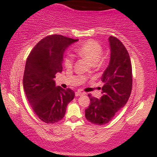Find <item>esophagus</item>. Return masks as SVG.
<instances>
[{
	"mask_svg": "<svg viewBox=\"0 0 157 157\" xmlns=\"http://www.w3.org/2000/svg\"><path fill=\"white\" fill-rule=\"evenodd\" d=\"M82 94H83V93L81 92V91H76V92H75V96L76 97H80Z\"/></svg>",
	"mask_w": 157,
	"mask_h": 157,
	"instance_id": "obj_1",
	"label": "esophagus"
}]
</instances>
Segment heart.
<instances>
[{
	"mask_svg": "<svg viewBox=\"0 0 157 157\" xmlns=\"http://www.w3.org/2000/svg\"><path fill=\"white\" fill-rule=\"evenodd\" d=\"M76 52L79 55L87 59L95 66H100L103 64L104 58L102 57L103 54V48L96 40H89L86 41L77 48ZM63 63L66 68H71L73 65L72 56L66 55L63 57Z\"/></svg>",
	"mask_w": 157,
	"mask_h": 157,
	"instance_id": "heart-1",
	"label": "heart"
}]
</instances>
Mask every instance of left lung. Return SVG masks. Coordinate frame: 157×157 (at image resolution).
Returning <instances> with one entry per match:
<instances>
[{"label": "left lung", "mask_w": 157, "mask_h": 157, "mask_svg": "<svg viewBox=\"0 0 157 157\" xmlns=\"http://www.w3.org/2000/svg\"><path fill=\"white\" fill-rule=\"evenodd\" d=\"M111 57L102 74V97H90V105L85 110L86 120L97 125H105L123 108L132 89V67L130 56L122 43L117 37L109 38Z\"/></svg>", "instance_id": "left-lung-1"}]
</instances>
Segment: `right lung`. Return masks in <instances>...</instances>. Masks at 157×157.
Segmentation results:
<instances>
[{"instance_id": "add662e5", "label": "right lung", "mask_w": 157, "mask_h": 157, "mask_svg": "<svg viewBox=\"0 0 157 157\" xmlns=\"http://www.w3.org/2000/svg\"><path fill=\"white\" fill-rule=\"evenodd\" d=\"M77 39L48 35L36 44L27 57L23 85L32 110L40 120L53 124L62 120L75 91L55 86V75L63 70L65 50Z\"/></svg>"}]
</instances>
